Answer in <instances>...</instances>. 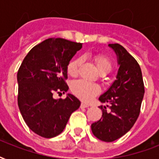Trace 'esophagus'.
I'll return each instance as SVG.
<instances>
[{"label": "esophagus", "mask_w": 159, "mask_h": 159, "mask_svg": "<svg viewBox=\"0 0 159 159\" xmlns=\"http://www.w3.org/2000/svg\"><path fill=\"white\" fill-rule=\"evenodd\" d=\"M81 107H82V108H87V107H89V105L82 102V104H81Z\"/></svg>", "instance_id": "34e87169"}]
</instances>
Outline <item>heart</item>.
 <instances>
[{
  "mask_svg": "<svg viewBox=\"0 0 159 159\" xmlns=\"http://www.w3.org/2000/svg\"><path fill=\"white\" fill-rule=\"evenodd\" d=\"M96 67L98 72L102 75H106L111 72L112 68V63L107 57L102 55H95L93 57ZM82 64V60L80 58H75L68 63L67 71L71 77H77L79 72L80 66ZM72 91L78 98L84 102H91L97 95L101 92V88L96 83L86 82L83 80L75 81L72 84Z\"/></svg>",
  "mask_w": 159,
  "mask_h": 159,
  "instance_id": "heart-1",
  "label": "heart"
}]
</instances>
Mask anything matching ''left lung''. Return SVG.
<instances>
[{"label":"left lung","mask_w":159,"mask_h":159,"mask_svg":"<svg viewBox=\"0 0 159 159\" xmlns=\"http://www.w3.org/2000/svg\"><path fill=\"white\" fill-rule=\"evenodd\" d=\"M109 47L117 56L119 70L116 80L99 97L102 103L110 102L107 107L101 106L102 117L92 125V131L97 139L113 142L125 135L137 120L144 95L142 72L134 57L119 43Z\"/></svg>","instance_id":"left-lung-1"}]
</instances>
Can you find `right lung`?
Segmentation results:
<instances>
[{"mask_svg": "<svg viewBox=\"0 0 159 159\" xmlns=\"http://www.w3.org/2000/svg\"><path fill=\"white\" fill-rule=\"evenodd\" d=\"M82 47L64 39H48L29 52L19 68V109L29 128L41 137L53 138L62 133L81 105L72 94L65 99H54L53 95L67 92V65Z\"/></svg>", "mask_w": 159, "mask_h": 159, "instance_id": "add662e5", "label": "right lung"}]
</instances>
